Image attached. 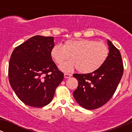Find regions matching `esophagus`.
Returning a JSON list of instances; mask_svg holds the SVG:
<instances>
[{
    "instance_id": "obj_1",
    "label": "esophagus",
    "mask_w": 132,
    "mask_h": 132,
    "mask_svg": "<svg viewBox=\"0 0 132 132\" xmlns=\"http://www.w3.org/2000/svg\"><path fill=\"white\" fill-rule=\"evenodd\" d=\"M64 78H70V77L72 76V75L70 73H64Z\"/></svg>"
}]
</instances>
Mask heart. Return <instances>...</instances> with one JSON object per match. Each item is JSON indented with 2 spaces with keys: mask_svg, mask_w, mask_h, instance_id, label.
Returning a JSON list of instances; mask_svg holds the SVG:
<instances>
[{
  "mask_svg": "<svg viewBox=\"0 0 132 132\" xmlns=\"http://www.w3.org/2000/svg\"><path fill=\"white\" fill-rule=\"evenodd\" d=\"M109 48L106 44L92 39L68 40L63 46L55 45L51 55L58 66H61L69 57L68 61L61 67L63 71H70L77 68L82 73H89L98 70L107 61Z\"/></svg>",
  "mask_w": 132,
  "mask_h": 132,
  "instance_id": "1",
  "label": "heart"
}]
</instances>
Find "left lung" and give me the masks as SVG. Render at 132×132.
Wrapping results in <instances>:
<instances>
[{
  "instance_id": "8db88e82",
  "label": "left lung",
  "mask_w": 132,
  "mask_h": 132,
  "mask_svg": "<svg viewBox=\"0 0 132 132\" xmlns=\"http://www.w3.org/2000/svg\"><path fill=\"white\" fill-rule=\"evenodd\" d=\"M109 55L98 70L86 74L75 73L78 86L73 92L77 103L94 110L107 103L117 89L123 74V62L119 50L108 39Z\"/></svg>"
}]
</instances>
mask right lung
<instances>
[{"mask_svg":"<svg viewBox=\"0 0 132 132\" xmlns=\"http://www.w3.org/2000/svg\"><path fill=\"white\" fill-rule=\"evenodd\" d=\"M54 46V37L35 36L16 46L11 55L9 83L27 105H47L63 80L64 73L52 58Z\"/></svg>","mask_w":132,"mask_h":132,"instance_id":"add662e5","label":"right lung"}]
</instances>
